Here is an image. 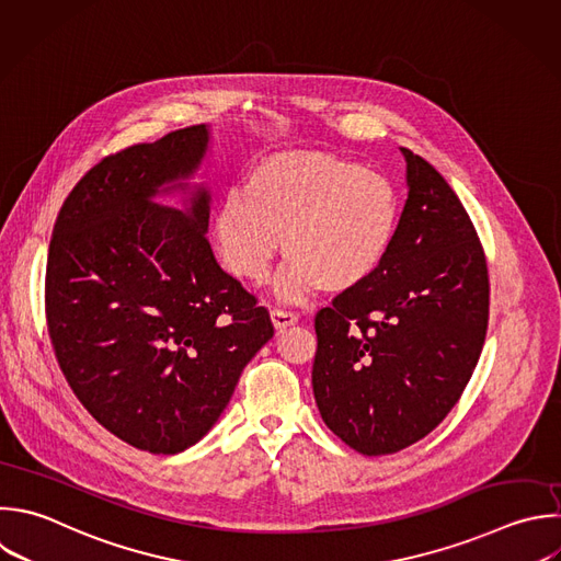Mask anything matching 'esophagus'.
<instances>
[{"instance_id":"34e87169","label":"esophagus","mask_w":561,"mask_h":561,"mask_svg":"<svg viewBox=\"0 0 561 561\" xmlns=\"http://www.w3.org/2000/svg\"><path fill=\"white\" fill-rule=\"evenodd\" d=\"M272 322L276 331H285L287 327H294L298 322V316L294 311H285V309H272Z\"/></svg>"}]
</instances>
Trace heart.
Wrapping results in <instances>:
<instances>
[{
	"label": "heart",
	"instance_id": "heart-1",
	"mask_svg": "<svg viewBox=\"0 0 561 561\" xmlns=\"http://www.w3.org/2000/svg\"><path fill=\"white\" fill-rule=\"evenodd\" d=\"M401 219L390 180L322 151L276 153L256 162L243 191H230L213 217L224 265L261 283L283 243L289 256L274 280L283 302L320 287L346 294L366 285L388 259Z\"/></svg>",
	"mask_w": 561,
	"mask_h": 561
}]
</instances>
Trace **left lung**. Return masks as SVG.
<instances>
[{
  "instance_id": "left-lung-1",
  "label": "left lung",
  "mask_w": 561,
  "mask_h": 561,
  "mask_svg": "<svg viewBox=\"0 0 561 561\" xmlns=\"http://www.w3.org/2000/svg\"><path fill=\"white\" fill-rule=\"evenodd\" d=\"M401 153L408 199L388 259L316 316L318 410L364 456L394 454L447 416L489 320L486 261L469 215L430 162Z\"/></svg>"
}]
</instances>
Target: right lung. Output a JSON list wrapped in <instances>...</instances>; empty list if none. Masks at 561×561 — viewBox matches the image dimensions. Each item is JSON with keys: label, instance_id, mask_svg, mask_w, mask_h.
Wrapping results in <instances>:
<instances>
[{"label": "right lung", "instance_id": "add662e5", "mask_svg": "<svg viewBox=\"0 0 561 561\" xmlns=\"http://www.w3.org/2000/svg\"><path fill=\"white\" fill-rule=\"evenodd\" d=\"M208 147V125H195L105 158L68 195L50 241L59 366L103 427L151 454L202 440L274 335L206 239L210 191L188 180ZM173 192L182 209L157 204Z\"/></svg>", "mask_w": 561, "mask_h": 561}]
</instances>
